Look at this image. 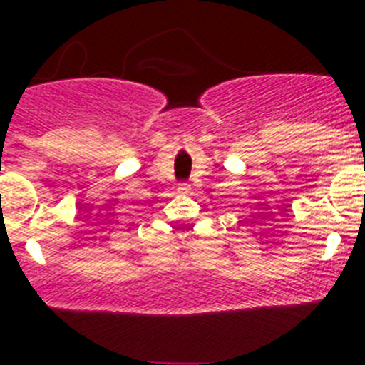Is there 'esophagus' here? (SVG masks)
<instances>
[{
  "label": "esophagus",
  "instance_id": "1",
  "mask_svg": "<svg viewBox=\"0 0 365 365\" xmlns=\"http://www.w3.org/2000/svg\"><path fill=\"white\" fill-rule=\"evenodd\" d=\"M189 190H190L189 183H180V185H178V192L180 194H187V192H189Z\"/></svg>",
  "mask_w": 365,
  "mask_h": 365
}]
</instances>
